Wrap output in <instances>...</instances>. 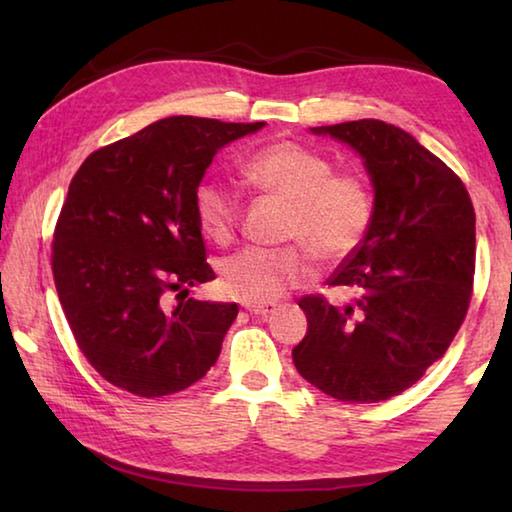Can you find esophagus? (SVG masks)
<instances>
[{
    "mask_svg": "<svg viewBox=\"0 0 512 512\" xmlns=\"http://www.w3.org/2000/svg\"><path fill=\"white\" fill-rule=\"evenodd\" d=\"M244 309H248L250 314H257V316H268L271 311L275 309L273 302H264V305H248V302H244Z\"/></svg>",
    "mask_w": 512,
    "mask_h": 512,
    "instance_id": "esophagus-1",
    "label": "esophagus"
}]
</instances>
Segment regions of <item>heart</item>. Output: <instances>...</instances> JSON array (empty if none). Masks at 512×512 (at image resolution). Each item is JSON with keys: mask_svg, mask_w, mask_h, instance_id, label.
Returning <instances> with one entry per match:
<instances>
[{"mask_svg": "<svg viewBox=\"0 0 512 512\" xmlns=\"http://www.w3.org/2000/svg\"><path fill=\"white\" fill-rule=\"evenodd\" d=\"M244 173L250 183L289 203L284 239L298 241V246L244 248L225 257L219 266L225 296L248 305L282 298L311 277L307 250L320 262H341L366 239L375 216L372 189L359 173L334 171L327 155L282 140L250 155ZM194 212L198 228L214 244L235 239L241 219L235 187L203 180L194 192Z\"/></svg>", "mask_w": 512, "mask_h": 512, "instance_id": "1", "label": "heart"}]
</instances>
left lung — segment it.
Instances as JSON below:
<instances>
[{"label": "left lung", "instance_id": "obj_1", "mask_svg": "<svg viewBox=\"0 0 512 512\" xmlns=\"http://www.w3.org/2000/svg\"><path fill=\"white\" fill-rule=\"evenodd\" d=\"M357 151L375 187L363 244L327 287L300 298L307 334L293 363L339 402H384L418 381L463 325L474 282V207L463 180L402 128L379 119L311 128Z\"/></svg>", "mask_w": 512, "mask_h": 512}]
</instances>
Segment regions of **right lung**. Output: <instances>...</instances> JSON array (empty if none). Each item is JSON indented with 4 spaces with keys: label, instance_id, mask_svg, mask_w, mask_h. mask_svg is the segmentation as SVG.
Masks as SVG:
<instances>
[{
    "label": "right lung",
    "instance_id": "add662e5",
    "mask_svg": "<svg viewBox=\"0 0 512 512\" xmlns=\"http://www.w3.org/2000/svg\"><path fill=\"white\" fill-rule=\"evenodd\" d=\"M262 126L160 119L90 153L69 183L51 268L76 345L112 386L171 395L219 359L239 307L185 300L189 287L216 277L194 192L221 146ZM171 292L181 298L176 308Z\"/></svg>",
    "mask_w": 512,
    "mask_h": 512
}]
</instances>
